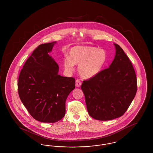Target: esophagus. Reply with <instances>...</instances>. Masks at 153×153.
I'll return each instance as SVG.
<instances>
[{
	"label": "esophagus",
	"instance_id": "34e87169",
	"mask_svg": "<svg viewBox=\"0 0 153 153\" xmlns=\"http://www.w3.org/2000/svg\"><path fill=\"white\" fill-rule=\"evenodd\" d=\"M81 85V81L79 79L76 80V86L77 87H80Z\"/></svg>",
	"mask_w": 153,
	"mask_h": 153
}]
</instances>
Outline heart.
I'll return each instance as SVG.
<instances>
[{"mask_svg": "<svg viewBox=\"0 0 153 153\" xmlns=\"http://www.w3.org/2000/svg\"><path fill=\"white\" fill-rule=\"evenodd\" d=\"M107 52L103 49L91 46H77L69 53L64 60L66 70L72 71L74 65L78 66V73L85 79H91L102 71L107 62Z\"/></svg>", "mask_w": 153, "mask_h": 153, "instance_id": "heart-1", "label": "heart"}]
</instances>
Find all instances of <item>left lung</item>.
Returning <instances> with one entry per match:
<instances>
[{"instance_id":"1","label":"left lung","mask_w":153,"mask_h":153,"mask_svg":"<svg viewBox=\"0 0 153 153\" xmlns=\"http://www.w3.org/2000/svg\"><path fill=\"white\" fill-rule=\"evenodd\" d=\"M115 56L109 68L83 81L81 89L89 115L99 120L122 117L137 91V80L131 61L122 48L114 44Z\"/></svg>"}]
</instances>
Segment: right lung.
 <instances>
[{"instance_id":"add662e5","label":"right lung","mask_w":153,"mask_h":153,"mask_svg":"<svg viewBox=\"0 0 153 153\" xmlns=\"http://www.w3.org/2000/svg\"><path fill=\"white\" fill-rule=\"evenodd\" d=\"M56 42L39 45L26 61L18 79L21 102L34 119L43 123L62 119L67 97L75 88V79L58 74V64L49 54Z\"/></svg>"}]
</instances>
